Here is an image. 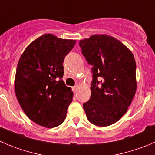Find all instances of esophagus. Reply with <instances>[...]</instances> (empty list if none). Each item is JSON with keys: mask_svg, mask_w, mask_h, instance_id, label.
<instances>
[{"mask_svg": "<svg viewBox=\"0 0 155 155\" xmlns=\"http://www.w3.org/2000/svg\"><path fill=\"white\" fill-rule=\"evenodd\" d=\"M78 89H79V87L78 86V85H76V86H74L73 88H72V90H73V92L74 93V94H76V93L78 92Z\"/></svg>", "mask_w": 155, "mask_h": 155, "instance_id": "34e87169", "label": "esophagus"}]
</instances>
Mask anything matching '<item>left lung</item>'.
Wrapping results in <instances>:
<instances>
[{
  "mask_svg": "<svg viewBox=\"0 0 155 155\" xmlns=\"http://www.w3.org/2000/svg\"><path fill=\"white\" fill-rule=\"evenodd\" d=\"M79 45L92 65L91 96L83 104L87 118L95 126H110L126 113L135 94L133 54L120 41L107 35H94L80 40Z\"/></svg>",
  "mask_w": 155,
  "mask_h": 155,
  "instance_id": "1",
  "label": "left lung"
}]
</instances>
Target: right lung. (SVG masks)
I'll use <instances>...</instances> for the list:
<instances>
[{
    "mask_svg": "<svg viewBox=\"0 0 155 155\" xmlns=\"http://www.w3.org/2000/svg\"><path fill=\"white\" fill-rule=\"evenodd\" d=\"M76 41L45 34L31 42L19 60L15 93L26 116L46 128L61 125L71 103V88L62 81L63 62Z\"/></svg>",
    "mask_w": 155,
    "mask_h": 155,
    "instance_id": "add662e5",
    "label": "right lung"
}]
</instances>
